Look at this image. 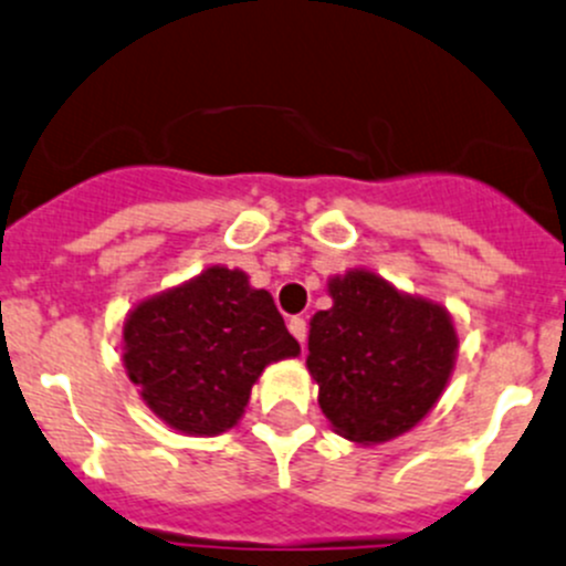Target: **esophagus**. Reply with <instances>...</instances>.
<instances>
[{
  "instance_id": "34e87169",
  "label": "esophagus",
  "mask_w": 566,
  "mask_h": 566,
  "mask_svg": "<svg viewBox=\"0 0 566 566\" xmlns=\"http://www.w3.org/2000/svg\"><path fill=\"white\" fill-rule=\"evenodd\" d=\"M289 329H291V335L296 337V340L302 343V346H305V340H307V322L302 316H294L289 322Z\"/></svg>"
}]
</instances>
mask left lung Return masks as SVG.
<instances>
[{"instance_id": "8db88e82", "label": "left lung", "mask_w": 566, "mask_h": 566, "mask_svg": "<svg viewBox=\"0 0 566 566\" xmlns=\"http://www.w3.org/2000/svg\"><path fill=\"white\" fill-rule=\"evenodd\" d=\"M329 311L311 318L307 370L335 433L381 444L439 403L458 354L452 316L439 302L403 294L370 270L326 283Z\"/></svg>"}]
</instances>
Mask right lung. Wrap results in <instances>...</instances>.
Wrapping results in <instances>:
<instances>
[{
	"label": "right lung",
	"mask_w": 566,
	"mask_h": 566,
	"mask_svg": "<svg viewBox=\"0 0 566 566\" xmlns=\"http://www.w3.org/2000/svg\"><path fill=\"white\" fill-rule=\"evenodd\" d=\"M296 354L270 291L229 266L138 302L122 329V363L142 400L188 436L234 428L266 365Z\"/></svg>",
	"instance_id": "obj_1"
}]
</instances>
